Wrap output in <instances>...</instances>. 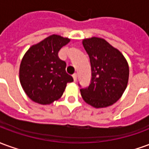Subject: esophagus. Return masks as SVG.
Returning a JSON list of instances; mask_svg holds the SVG:
<instances>
[{
	"label": "esophagus",
	"instance_id": "obj_1",
	"mask_svg": "<svg viewBox=\"0 0 149 149\" xmlns=\"http://www.w3.org/2000/svg\"><path fill=\"white\" fill-rule=\"evenodd\" d=\"M72 77H73V80H74V81L76 82L77 80V73H74V74L72 75Z\"/></svg>",
	"mask_w": 149,
	"mask_h": 149
}]
</instances>
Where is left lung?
I'll list each match as a JSON object with an SVG mask.
<instances>
[{
	"instance_id": "obj_1",
	"label": "left lung",
	"mask_w": 149,
	"mask_h": 149,
	"mask_svg": "<svg viewBox=\"0 0 149 149\" xmlns=\"http://www.w3.org/2000/svg\"><path fill=\"white\" fill-rule=\"evenodd\" d=\"M83 45L89 56L92 77L89 85L80 89L81 96L95 108L110 106L120 98L127 87L128 63L121 52L105 40L92 37L84 40Z\"/></svg>"
}]
</instances>
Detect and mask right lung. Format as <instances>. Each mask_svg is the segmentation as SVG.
<instances>
[{"label": "right lung", "mask_w": 149, "mask_h": 149, "mask_svg": "<svg viewBox=\"0 0 149 149\" xmlns=\"http://www.w3.org/2000/svg\"><path fill=\"white\" fill-rule=\"evenodd\" d=\"M69 41L68 38L52 35L32 46L24 54L20 66V81L34 102L52 103L61 97L67 83L73 81L65 71V61L58 56L60 49Z\"/></svg>", "instance_id": "1"}]
</instances>
